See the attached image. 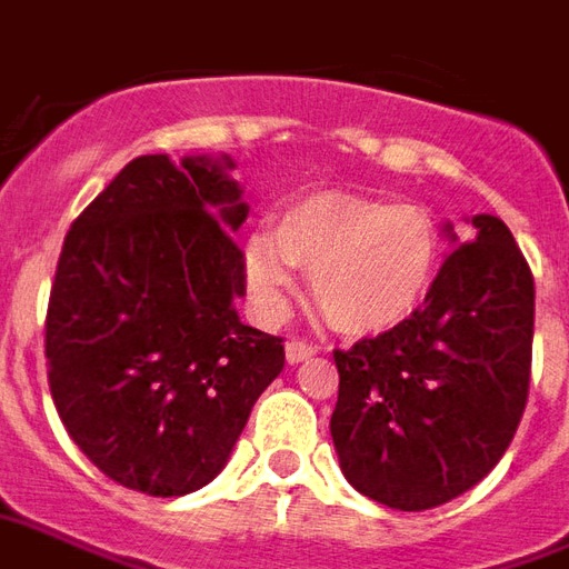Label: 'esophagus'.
Returning <instances> with one entry per match:
<instances>
[{"label":"esophagus","mask_w":569,"mask_h":569,"mask_svg":"<svg viewBox=\"0 0 569 569\" xmlns=\"http://www.w3.org/2000/svg\"><path fill=\"white\" fill-rule=\"evenodd\" d=\"M318 351L309 342H302V339H288V346H284V355H288V363H302V360H309Z\"/></svg>","instance_id":"1"}]
</instances>
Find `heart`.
Returning <instances> with one entry per match:
<instances>
[{"label": "heart", "instance_id": "heart-1", "mask_svg": "<svg viewBox=\"0 0 569 569\" xmlns=\"http://www.w3.org/2000/svg\"><path fill=\"white\" fill-rule=\"evenodd\" d=\"M446 242L433 214L418 206L325 190L281 211L272 233L248 236L244 281L263 315H279L297 269L346 336L388 333L425 306Z\"/></svg>", "mask_w": 569, "mask_h": 569}]
</instances>
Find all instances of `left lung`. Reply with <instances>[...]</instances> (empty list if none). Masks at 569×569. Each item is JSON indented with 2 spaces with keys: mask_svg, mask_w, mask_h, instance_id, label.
I'll use <instances>...</instances> for the list:
<instances>
[{
  "mask_svg": "<svg viewBox=\"0 0 569 569\" xmlns=\"http://www.w3.org/2000/svg\"><path fill=\"white\" fill-rule=\"evenodd\" d=\"M425 306L388 333L333 351L339 467L376 503L421 512L482 482L525 416L533 276L500 218L476 214Z\"/></svg>",
  "mask_w": 569,
  "mask_h": 569,
  "instance_id": "left-lung-1",
  "label": "left lung"
}]
</instances>
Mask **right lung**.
Masks as SVG:
<instances>
[{
    "label": "right lung",
    "mask_w": 569,
    "mask_h": 569,
    "mask_svg": "<svg viewBox=\"0 0 569 569\" xmlns=\"http://www.w3.org/2000/svg\"><path fill=\"white\" fill-rule=\"evenodd\" d=\"M223 157H136L66 233L44 355L74 446L123 488L209 485L257 397L284 370L279 336L239 321L248 218Z\"/></svg>",
    "instance_id": "obj_1"
}]
</instances>
